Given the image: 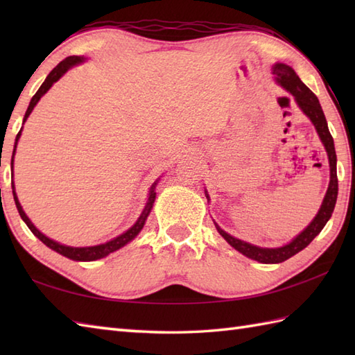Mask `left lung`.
Masks as SVG:
<instances>
[{
  "label": "left lung",
  "instance_id": "left-lung-1",
  "mask_svg": "<svg viewBox=\"0 0 355 355\" xmlns=\"http://www.w3.org/2000/svg\"><path fill=\"white\" fill-rule=\"evenodd\" d=\"M273 73L276 74V80L279 85H282L286 92H290L294 99H296L297 105L305 114L310 117L311 122L314 123L315 130H318L319 137L323 143V146H325L327 153H328V160H329V171H331V177H329V186H328V191L325 198H323L322 202V207L319 210V214L315 215L314 220L311 221V224L308 225V227L294 238L290 244H286L284 247H279V248H262V247H256L248 243H244V241L236 239L230 236L229 233H225L223 229L218 227V232H220V235L227 241V243L235 247L239 253L245 254L247 258L254 259L258 262L262 263H279V262H284L291 256H294L296 253H299L300 250H304V248L311 243V241L319 235L322 232V229L325 227V224L328 223V220L333 215V210L336 206V200H337V191H338V183H337V169H336V162H337V157H336V149H334V140H333V135L329 134L328 130V125H327V119L325 114H323L322 107L319 103V99L315 97V94L311 92L310 88H308L302 80L299 79V76L291 67L285 65V64H276L273 67Z\"/></svg>",
  "mask_w": 355,
  "mask_h": 355
}]
</instances>
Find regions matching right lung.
<instances>
[{"mask_svg":"<svg viewBox=\"0 0 355 355\" xmlns=\"http://www.w3.org/2000/svg\"><path fill=\"white\" fill-rule=\"evenodd\" d=\"M79 62H82V58H79V56H69V58H65L62 62H59V64L55 67V69H53V70L50 71L47 79L44 80V84L40 87V89H37L36 94L32 97V101H30V105H28V108H27V111H26V116H24V122L27 120V117L30 116V112L33 111V108H35V105L37 103V101H40L41 97L49 92L50 87H51L53 84H55V82H56L59 78H61L67 70L71 69L73 65H76V64H79ZM21 131H22V128H21ZM21 131H19L18 135H17V140H15L13 155H15V150H17V143H18V140H19ZM13 155H12V169H13ZM155 184H157V183H154L153 187H150V193H149V198H148V202H146V207H145V210H143V212H141V215H140V218L137 220V223H135L130 230H126V232L123 233V235H120V236L114 238L112 241H110V243H105V244H101V245H94V247H69V245H62V244L56 243V241H53V239L47 238L45 235H42V233H41L40 230H37V229L35 227V225L32 224V221L28 220V216L24 214V210H22V207H21V205H19V201H18L17 193H15L13 182H12V191H13L15 205H17V209H18V212H19V215H21V218H22V221H24V223L27 224V227H28L30 230H32L33 235H35L36 238H40L45 245L50 247L51 250L61 253L62 256H67V258H70V259H73V261H96V259L105 258V256L112 253V252L119 250L120 247H123L125 244L130 243L131 239H134L135 236L139 235V232L143 229V225H145L146 218H148V215H149V212H150V209H153L154 201H155V192H154Z\"/></svg>","mask_w":355,"mask_h":355,"instance_id":"1","label":"right lung"}]
</instances>
